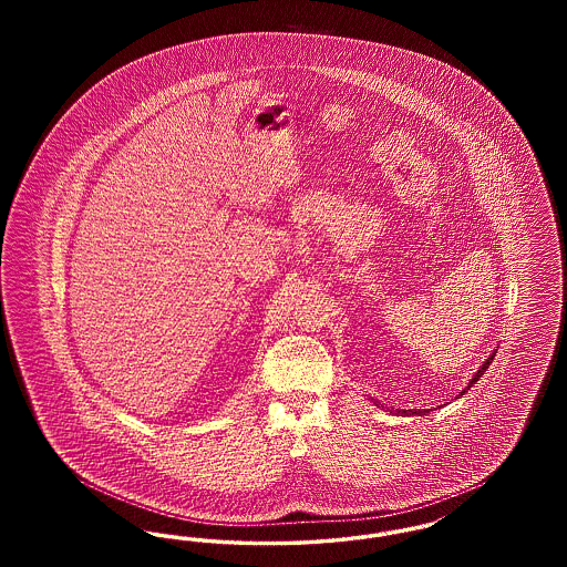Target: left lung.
<instances>
[{"label":"left lung","instance_id":"obj_1","mask_svg":"<svg viewBox=\"0 0 567 567\" xmlns=\"http://www.w3.org/2000/svg\"><path fill=\"white\" fill-rule=\"evenodd\" d=\"M493 357H495V352H493V354H488V359H486L485 363L481 365V370H478V372L472 377V380L467 382V386L461 391V395H463V393H467V389H470V386H474V384L481 380V377H483V374L486 372V368L491 365ZM425 412H430V410H395V414H402V416H410V414H425Z\"/></svg>","mask_w":567,"mask_h":567}]
</instances>
